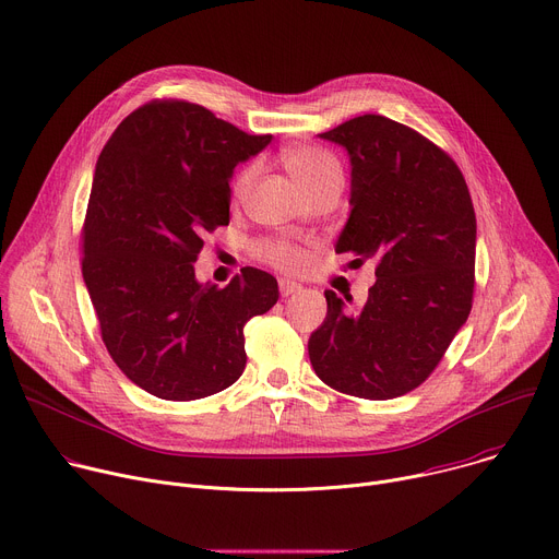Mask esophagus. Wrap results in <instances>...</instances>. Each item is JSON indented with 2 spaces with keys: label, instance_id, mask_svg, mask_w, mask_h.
Masks as SVG:
<instances>
[{
  "label": "esophagus",
  "instance_id": "esophagus-1",
  "mask_svg": "<svg viewBox=\"0 0 559 559\" xmlns=\"http://www.w3.org/2000/svg\"><path fill=\"white\" fill-rule=\"evenodd\" d=\"M278 289H281L283 296H289V294H294V292L300 289V283L289 281V278H281V281H278Z\"/></svg>",
  "mask_w": 559,
  "mask_h": 559
}]
</instances>
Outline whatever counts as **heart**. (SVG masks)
Masks as SVG:
<instances>
[{"label": "heart", "mask_w": 559, "mask_h": 559, "mask_svg": "<svg viewBox=\"0 0 559 559\" xmlns=\"http://www.w3.org/2000/svg\"><path fill=\"white\" fill-rule=\"evenodd\" d=\"M289 176L296 180V185L306 191L308 187L330 178V176H341V167L336 158L323 148L317 146H298L292 148L283 158ZM257 178V165H247L242 167L231 182L234 195H245ZM259 257L281 270H300L308 261V253L300 247L287 242V240H267L259 245Z\"/></svg>", "instance_id": "heart-1"}]
</instances>
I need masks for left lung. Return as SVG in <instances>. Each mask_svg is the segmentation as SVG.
<instances>
[{"mask_svg": "<svg viewBox=\"0 0 559 559\" xmlns=\"http://www.w3.org/2000/svg\"><path fill=\"white\" fill-rule=\"evenodd\" d=\"M347 148L349 218L336 253L377 261L366 306L325 292L328 317L308 352L317 377L361 399L421 385L466 323L475 292L477 221L456 163L419 131L366 114L321 133Z\"/></svg>", "mask_w": 559, "mask_h": 559, "instance_id": "left-lung-1", "label": "left lung"}]
</instances>
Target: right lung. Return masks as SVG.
<instances>
[{"mask_svg":"<svg viewBox=\"0 0 559 559\" xmlns=\"http://www.w3.org/2000/svg\"><path fill=\"white\" fill-rule=\"evenodd\" d=\"M272 135H249L187 99L129 114L97 158L82 225V276L116 366L144 392L193 401L245 370V323L278 300L272 274L242 267L198 283L205 236L229 225V178Z\"/></svg>","mask_w":559,"mask_h":559,"instance_id":"1","label":"right lung"}]
</instances>
